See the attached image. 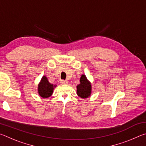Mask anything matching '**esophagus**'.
Returning a JSON list of instances; mask_svg holds the SVG:
<instances>
[{"label": "esophagus", "instance_id": "1", "mask_svg": "<svg viewBox=\"0 0 146 146\" xmlns=\"http://www.w3.org/2000/svg\"><path fill=\"white\" fill-rule=\"evenodd\" d=\"M60 83L62 84H68V82L67 80H62L60 81Z\"/></svg>", "mask_w": 146, "mask_h": 146}]
</instances>
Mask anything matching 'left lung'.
I'll list each match as a JSON object with an SVG mask.
<instances>
[{"label": "left lung", "instance_id": "left-lung-1", "mask_svg": "<svg viewBox=\"0 0 146 146\" xmlns=\"http://www.w3.org/2000/svg\"><path fill=\"white\" fill-rule=\"evenodd\" d=\"M80 84L76 86V93L78 96L82 98H88L91 95V85L86 75H82L80 78Z\"/></svg>", "mask_w": 146, "mask_h": 146}]
</instances>
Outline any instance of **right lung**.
I'll return each mask as SVG.
<instances>
[{
	"label": "right lung",
	"mask_w": 146,
	"mask_h": 146,
	"mask_svg": "<svg viewBox=\"0 0 146 146\" xmlns=\"http://www.w3.org/2000/svg\"><path fill=\"white\" fill-rule=\"evenodd\" d=\"M56 85L49 83L46 76H43L38 85V95L44 98H48L53 94L54 88H56Z\"/></svg>",
	"instance_id": "1"
}]
</instances>
